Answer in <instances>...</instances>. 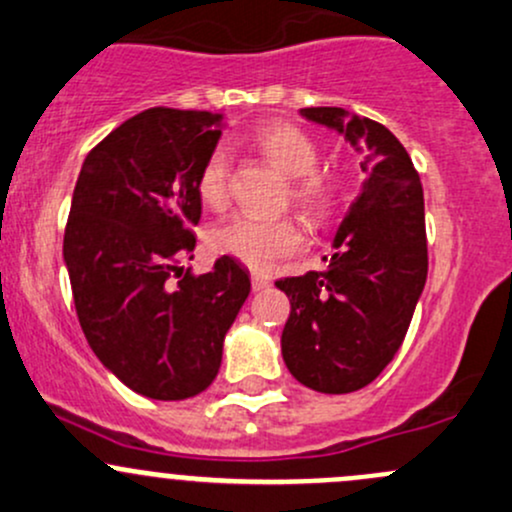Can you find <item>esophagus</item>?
<instances>
[{"label": "esophagus", "instance_id": "1", "mask_svg": "<svg viewBox=\"0 0 512 512\" xmlns=\"http://www.w3.org/2000/svg\"><path fill=\"white\" fill-rule=\"evenodd\" d=\"M270 287V277H265L262 272H252V289L255 292H262V289Z\"/></svg>", "mask_w": 512, "mask_h": 512}]
</instances>
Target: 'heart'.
<instances>
[{
  "label": "heart",
  "instance_id": "heart-1",
  "mask_svg": "<svg viewBox=\"0 0 512 512\" xmlns=\"http://www.w3.org/2000/svg\"><path fill=\"white\" fill-rule=\"evenodd\" d=\"M255 144L267 159L292 179V201L306 213L319 218L331 211L338 196V181L331 171L319 169V147L299 127L267 125L257 129ZM230 157L225 147H215L203 161L196 188L208 208L228 203ZM301 230L287 215H233L211 233V247L220 255H230L252 270H265L277 257L292 255L301 245Z\"/></svg>",
  "mask_w": 512,
  "mask_h": 512
}]
</instances>
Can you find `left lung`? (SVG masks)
Listing matches in <instances>:
<instances>
[{
  "label": "left lung",
  "mask_w": 512,
  "mask_h": 512,
  "mask_svg": "<svg viewBox=\"0 0 512 512\" xmlns=\"http://www.w3.org/2000/svg\"><path fill=\"white\" fill-rule=\"evenodd\" d=\"M304 120L343 134L365 181L333 238L324 272L279 279L292 311L282 358L301 385L326 395L373 383L405 341L427 282L424 193L390 129L343 107H304Z\"/></svg>",
  "instance_id": "left-lung-1"
}]
</instances>
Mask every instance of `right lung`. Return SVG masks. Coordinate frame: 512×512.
<instances>
[{
	"instance_id": "1",
	"label": "right lung",
	"mask_w": 512,
	"mask_h": 512,
	"mask_svg": "<svg viewBox=\"0 0 512 512\" xmlns=\"http://www.w3.org/2000/svg\"><path fill=\"white\" fill-rule=\"evenodd\" d=\"M223 115L152 107L112 129L75 184L63 262L75 311L98 360L129 390L186 400L213 383L223 341L250 294L233 257L193 277L198 174Z\"/></svg>"
}]
</instances>
